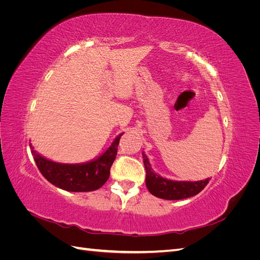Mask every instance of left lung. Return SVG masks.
<instances>
[{
	"label": "left lung",
	"mask_w": 260,
	"mask_h": 260,
	"mask_svg": "<svg viewBox=\"0 0 260 260\" xmlns=\"http://www.w3.org/2000/svg\"><path fill=\"white\" fill-rule=\"evenodd\" d=\"M142 156L146 170V186L151 194L159 199L176 201L191 198V196L199 194L208 184L210 180L206 179L202 181H195V182H190V181H172L164 179L162 177L156 175L152 170L146 155L142 153Z\"/></svg>",
	"instance_id": "8db88e82"
}]
</instances>
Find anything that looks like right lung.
I'll return each instance as SVG.
<instances>
[{
  "label": "right lung",
  "instance_id": "right-lung-1",
  "mask_svg": "<svg viewBox=\"0 0 260 260\" xmlns=\"http://www.w3.org/2000/svg\"><path fill=\"white\" fill-rule=\"evenodd\" d=\"M120 138L121 135L118 136L112 146L98 159L80 165L58 164L44 158L34 149L31 152L38 169L49 182L69 192H90L98 190L108 180Z\"/></svg>",
  "mask_w": 260,
  "mask_h": 260
}]
</instances>
